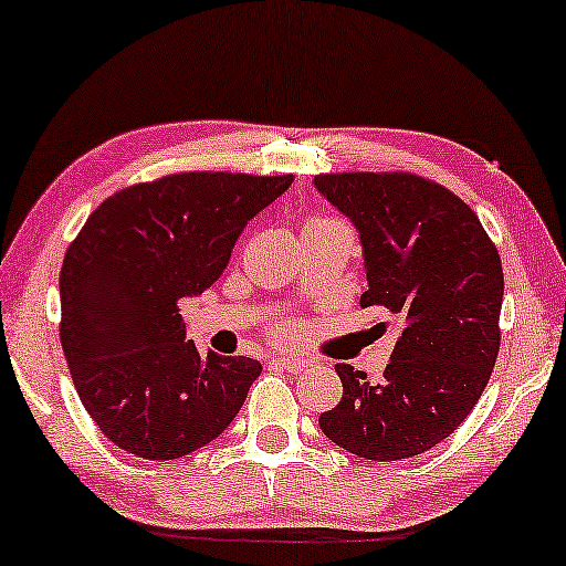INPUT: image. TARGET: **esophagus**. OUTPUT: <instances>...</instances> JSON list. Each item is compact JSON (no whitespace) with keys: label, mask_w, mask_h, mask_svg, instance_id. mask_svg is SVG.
Wrapping results in <instances>:
<instances>
[{"label":"esophagus","mask_w":566,"mask_h":566,"mask_svg":"<svg viewBox=\"0 0 566 566\" xmlns=\"http://www.w3.org/2000/svg\"><path fill=\"white\" fill-rule=\"evenodd\" d=\"M273 364L281 366V369L289 374H301L304 369H310V361H306V358H296V356H275Z\"/></svg>","instance_id":"obj_1"}]
</instances>
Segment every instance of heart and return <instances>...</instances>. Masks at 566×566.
I'll return each mask as SVG.
<instances>
[{"mask_svg":"<svg viewBox=\"0 0 566 566\" xmlns=\"http://www.w3.org/2000/svg\"><path fill=\"white\" fill-rule=\"evenodd\" d=\"M325 223H337L335 218H306L304 229H312V226H325Z\"/></svg>","mask_w":566,"mask_h":566,"instance_id":"1","label":"heart"}]
</instances>
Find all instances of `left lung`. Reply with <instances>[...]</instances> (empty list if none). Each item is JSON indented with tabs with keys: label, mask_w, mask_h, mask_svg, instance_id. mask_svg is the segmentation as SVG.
I'll use <instances>...</instances> for the list:
<instances>
[{
	"label": "left lung",
	"mask_w": 566,
	"mask_h": 566,
	"mask_svg": "<svg viewBox=\"0 0 566 566\" xmlns=\"http://www.w3.org/2000/svg\"><path fill=\"white\" fill-rule=\"evenodd\" d=\"M314 187L361 233V306L398 319L379 385L335 364L343 398L319 429L358 458H413L450 437L486 390L502 340V260L479 216L423 176L319 174Z\"/></svg>",
	"instance_id": "obj_1"
}]
</instances>
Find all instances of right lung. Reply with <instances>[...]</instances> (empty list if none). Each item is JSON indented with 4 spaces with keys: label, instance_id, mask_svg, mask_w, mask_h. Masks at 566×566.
<instances>
[{
    "label": "right lung",
    "instance_id": "obj_1",
    "mask_svg": "<svg viewBox=\"0 0 566 566\" xmlns=\"http://www.w3.org/2000/svg\"><path fill=\"white\" fill-rule=\"evenodd\" d=\"M293 176L185 171L139 181L85 220L59 273L72 381L106 439L145 460H176L237 418L262 364L202 356L179 301L223 275L231 249Z\"/></svg>",
    "mask_w": 566,
    "mask_h": 566
}]
</instances>
